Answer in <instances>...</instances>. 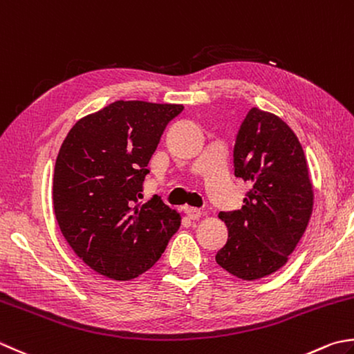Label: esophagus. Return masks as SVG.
I'll return each instance as SVG.
<instances>
[{"mask_svg":"<svg viewBox=\"0 0 354 354\" xmlns=\"http://www.w3.org/2000/svg\"><path fill=\"white\" fill-rule=\"evenodd\" d=\"M185 213L190 219H199L201 216H203V212L196 209V207H185Z\"/></svg>","mask_w":354,"mask_h":354,"instance_id":"1","label":"esophagus"}]
</instances>
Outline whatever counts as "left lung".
<instances>
[{
  "mask_svg": "<svg viewBox=\"0 0 354 354\" xmlns=\"http://www.w3.org/2000/svg\"><path fill=\"white\" fill-rule=\"evenodd\" d=\"M234 175L252 184L241 210L221 212L228 228L216 262L254 281L287 264L313 212V185L302 145L279 116L253 107L233 150Z\"/></svg>",
  "mask_w": 354,
  "mask_h": 354,
  "instance_id": "1",
  "label": "left lung"
}]
</instances>
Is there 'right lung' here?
<instances>
[{"mask_svg":"<svg viewBox=\"0 0 354 354\" xmlns=\"http://www.w3.org/2000/svg\"><path fill=\"white\" fill-rule=\"evenodd\" d=\"M181 104L115 101L75 124L53 173V212L68 245L106 278L130 281L181 225L161 198L140 204L147 164Z\"/></svg>","mask_w":354,"mask_h":354,"instance_id":"add662e5","label":"right lung"}]
</instances>
